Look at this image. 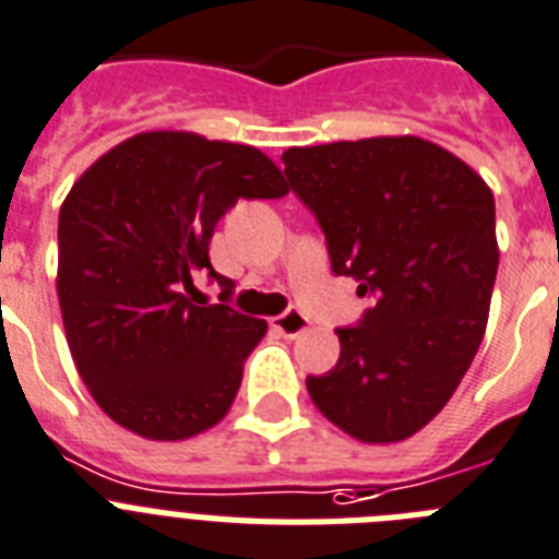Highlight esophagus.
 I'll return each instance as SVG.
<instances>
[{
  "instance_id": "1",
  "label": "esophagus",
  "mask_w": 559,
  "mask_h": 559,
  "mask_svg": "<svg viewBox=\"0 0 559 559\" xmlns=\"http://www.w3.org/2000/svg\"><path fill=\"white\" fill-rule=\"evenodd\" d=\"M273 329L278 334H284V337H300V334L307 332L309 329V320H307V314H300L298 309H289V312H284V314H278V318L273 320Z\"/></svg>"
}]
</instances>
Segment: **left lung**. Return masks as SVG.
Returning <instances> with one entry per match:
<instances>
[{
  "label": "left lung",
  "mask_w": 559,
  "mask_h": 559,
  "mask_svg": "<svg viewBox=\"0 0 559 559\" xmlns=\"http://www.w3.org/2000/svg\"><path fill=\"white\" fill-rule=\"evenodd\" d=\"M281 159L334 275L373 295L357 326L337 329V366L307 377L309 396L354 439H407L448 405L481 346L498 275L492 191L464 159L411 134Z\"/></svg>",
  "instance_id": "left-lung-1"
}]
</instances>
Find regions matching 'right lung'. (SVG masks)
I'll return each instance as SVG.
<instances>
[{"instance_id":"1","label":"right lung","mask_w":559,"mask_h":559,"mask_svg":"<svg viewBox=\"0 0 559 559\" xmlns=\"http://www.w3.org/2000/svg\"><path fill=\"white\" fill-rule=\"evenodd\" d=\"M289 191L252 145L143 132L92 163L58 213V304L81 380L109 419L152 441L191 439L239 394L266 323L227 307L233 281L207 259L239 199ZM223 286L199 308L192 275Z\"/></svg>"}]
</instances>
